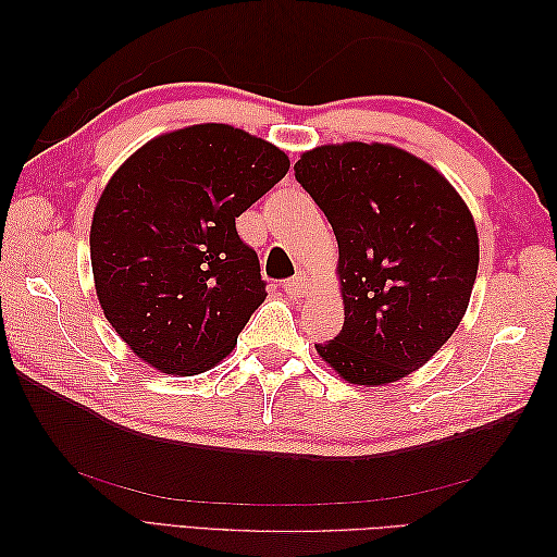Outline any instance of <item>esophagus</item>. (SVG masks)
<instances>
[{
  "mask_svg": "<svg viewBox=\"0 0 557 557\" xmlns=\"http://www.w3.org/2000/svg\"><path fill=\"white\" fill-rule=\"evenodd\" d=\"M306 289H309V282H306V277H292V280L285 282V292L294 299L304 297Z\"/></svg>",
  "mask_w": 557,
  "mask_h": 557,
  "instance_id": "esophagus-1",
  "label": "esophagus"
}]
</instances>
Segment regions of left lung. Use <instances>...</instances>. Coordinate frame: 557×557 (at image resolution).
I'll list each match as a JSON object with an SVG mask.
<instances>
[{
  "label": "left lung",
  "instance_id": "1",
  "mask_svg": "<svg viewBox=\"0 0 557 557\" xmlns=\"http://www.w3.org/2000/svg\"><path fill=\"white\" fill-rule=\"evenodd\" d=\"M294 176L333 224L345 325L318 354L354 385L417 371L453 337L479 270V234L441 172L385 144L321 146Z\"/></svg>",
  "mask_w": 557,
  "mask_h": 557
}]
</instances>
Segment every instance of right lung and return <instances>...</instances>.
I'll list each match as a JSON object with an SVG mask.
<instances>
[{"label": "right lung", "mask_w": 557, "mask_h": 557, "mask_svg": "<svg viewBox=\"0 0 557 557\" xmlns=\"http://www.w3.org/2000/svg\"><path fill=\"white\" fill-rule=\"evenodd\" d=\"M289 170L285 152L227 124L148 140L98 200L90 263L104 318L138 359L196 375L220 363L265 301L236 218Z\"/></svg>", "instance_id": "add662e5"}]
</instances>
